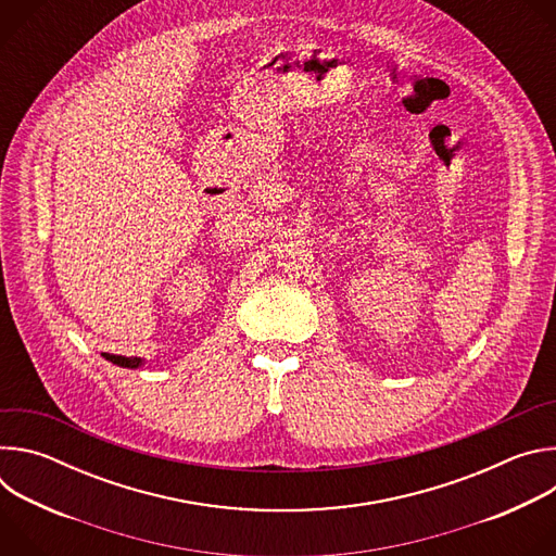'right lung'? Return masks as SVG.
Here are the masks:
<instances>
[{"label":"right lung","mask_w":556,"mask_h":556,"mask_svg":"<svg viewBox=\"0 0 556 556\" xmlns=\"http://www.w3.org/2000/svg\"><path fill=\"white\" fill-rule=\"evenodd\" d=\"M101 356L105 361H110V363H114L118 367H127V369H138V367L144 365V361L140 356H116V354H108V352H103Z\"/></svg>","instance_id":"obj_1"}]
</instances>
